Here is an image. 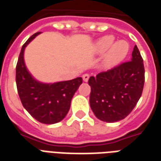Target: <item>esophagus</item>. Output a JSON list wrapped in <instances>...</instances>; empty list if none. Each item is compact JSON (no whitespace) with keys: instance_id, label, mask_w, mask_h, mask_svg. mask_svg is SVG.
Segmentation results:
<instances>
[{"instance_id":"obj_1","label":"esophagus","mask_w":161,"mask_h":161,"mask_svg":"<svg viewBox=\"0 0 161 161\" xmlns=\"http://www.w3.org/2000/svg\"><path fill=\"white\" fill-rule=\"evenodd\" d=\"M83 81H84V82H88V79H89V75H88V73H85V74H83Z\"/></svg>"}]
</instances>
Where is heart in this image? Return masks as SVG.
Returning <instances> with one entry per match:
<instances>
[{"label":"heart","instance_id":"heart-1","mask_svg":"<svg viewBox=\"0 0 161 161\" xmlns=\"http://www.w3.org/2000/svg\"><path fill=\"white\" fill-rule=\"evenodd\" d=\"M95 50L98 54L107 53L104 59L106 66H113L120 63L125 58L129 53V44L124 40L114 42V37L112 35H107L101 37L96 42Z\"/></svg>","mask_w":161,"mask_h":161}]
</instances>
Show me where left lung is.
Instances as JSON below:
<instances>
[{"label": "left lung", "instance_id": "obj_1", "mask_svg": "<svg viewBox=\"0 0 161 161\" xmlns=\"http://www.w3.org/2000/svg\"><path fill=\"white\" fill-rule=\"evenodd\" d=\"M145 83L143 58L135 46L131 61L90 77L89 103L98 119L114 123L130 114L141 97Z\"/></svg>", "mask_w": 161, "mask_h": 161}]
</instances>
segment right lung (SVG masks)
<instances>
[{
    "label": "right lung",
    "instance_id": "right-lung-1",
    "mask_svg": "<svg viewBox=\"0 0 161 161\" xmlns=\"http://www.w3.org/2000/svg\"><path fill=\"white\" fill-rule=\"evenodd\" d=\"M40 33L33 34L21 47L16 68V88L26 111L39 122L52 125L65 118L70 108L71 100L83 79L77 78L48 84L40 83L32 78L24 63V50Z\"/></svg>",
    "mask_w": 161,
    "mask_h": 161
}]
</instances>
